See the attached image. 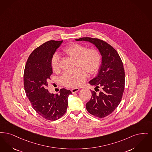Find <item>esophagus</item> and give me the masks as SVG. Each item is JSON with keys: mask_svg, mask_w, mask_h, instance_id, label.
<instances>
[{"mask_svg": "<svg viewBox=\"0 0 152 152\" xmlns=\"http://www.w3.org/2000/svg\"><path fill=\"white\" fill-rule=\"evenodd\" d=\"M79 90H80L78 88H74L72 89V92L74 94V93H77V92L79 91Z\"/></svg>", "mask_w": 152, "mask_h": 152, "instance_id": "esophagus-1", "label": "esophagus"}]
</instances>
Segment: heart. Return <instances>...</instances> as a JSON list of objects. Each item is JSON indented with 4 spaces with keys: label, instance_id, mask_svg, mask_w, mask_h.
<instances>
[{
    "label": "heart",
    "instance_id": "obj_1",
    "mask_svg": "<svg viewBox=\"0 0 152 152\" xmlns=\"http://www.w3.org/2000/svg\"><path fill=\"white\" fill-rule=\"evenodd\" d=\"M63 53L68 57L76 59V67L78 68L73 72H66L62 75V83L68 87L81 86L86 80V72L90 74L96 73L101 64L102 56L96 49H88L84 45L73 44L65 48ZM51 67L54 72L59 71V58L57 54H54L52 57Z\"/></svg>",
    "mask_w": 152,
    "mask_h": 152
}]
</instances>
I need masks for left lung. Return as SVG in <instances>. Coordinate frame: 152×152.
Listing matches in <instances>:
<instances>
[{
    "label": "left lung",
    "mask_w": 152,
    "mask_h": 152,
    "mask_svg": "<svg viewBox=\"0 0 152 152\" xmlns=\"http://www.w3.org/2000/svg\"><path fill=\"white\" fill-rule=\"evenodd\" d=\"M77 41L91 43L102 56V63L98 75L88 82L101 91H91L92 96L86 103L87 111L95 116L103 118L111 114L119 106L124 90L125 73L123 64L116 50L103 40L91 37L75 39Z\"/></svg>",
    "instance_id": "left-lung-1"
}]
</instances>
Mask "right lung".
I'll use <instances>...</instances> for the list:
<instances>
[{"label":"right lung","mask_w":152,"mask_h":152,"mask_svg":"<svg viewBox=\"0 0 152 152\" xmlns=\"http://www.w3.org/2000/svg\"><path fill=\"white\" fill-rule=\"evenodd\" d=\"M63 41L51 40L35 49L28 57L24 73V85L26 96L35 111L43 118L56 120L66 111L68 97L72 93L62 88L58 94L47 90L53 73L51 59Z\"/></svg>","instance_id":"add662e5"}]
</instances>
